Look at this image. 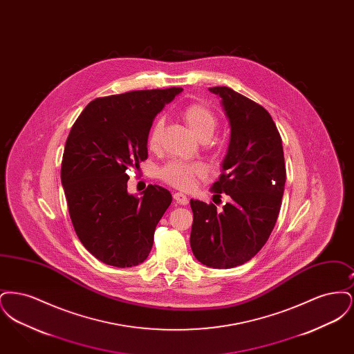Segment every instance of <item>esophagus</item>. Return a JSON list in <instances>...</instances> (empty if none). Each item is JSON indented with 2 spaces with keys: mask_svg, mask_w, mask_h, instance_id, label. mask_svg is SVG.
<instances>
[{
  "mask_svg": "<svg viewBox=\"0 0 354 354\" xmlns=\"http://www.w3.org/2000/svg\"><path fill=\"white\" fill-rule=\"evenodd\" d=\"M174 199H175V202L179 203V204H182V205H185V204L188 203V198L185 196V194H182V192H175V194H174Z\"/></svg>",
  "mask_w": 354,
  "mask_h": 354,
  "instance_id": "1",
  "label": "esophagus"
}]
</instances>
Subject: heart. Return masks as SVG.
<instances>
[{
	"instance_id": "1",
	"label": "heart",
	"mask_w": 354,
	"mask_h": 354,
	"mask_svg": "<svg viewBox=\"0 0 354 354\" xmlns=\"http://www.w3.org/2000/svg\"><path fill=\"white\" fill-rule=\"evenodd\" d=\"M182 118L185 120L188 130L199 140L203 138H211L216 129L218 120L212 110L204 103H191L185 106L182 111ZM163 130V122L159 119L152 124L151 131L149 135V146L155 149L159 143L160 135ZM205 175V169L202 165L194 163H180L174 162L169 163L165 169H160V178L174 187L189 189L195 185L198 178Z\"/></svg>"
}]
</instances>
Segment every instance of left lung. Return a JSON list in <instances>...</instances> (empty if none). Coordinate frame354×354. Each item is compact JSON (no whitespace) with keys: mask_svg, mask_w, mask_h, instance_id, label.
<instances>
[{"mask_svg":"<svg viewBox=\"0 0 354 354\" xmlns=\"http://www.w3.org/2000/svg\"><path fill=\"white\" fill-rule=\"evenodd\" d=\"M208 90L219 97L231 129L212 189L231 201L223 211L189 201L194 214L189 244L204 266L230 270L251 260L276 224L286 185L284 151L277 127L263 106L227 86Z\"/></svg>","mask_w":354,"mask_h":354,"instance_id":"obj_1","label":"left lung"}]
</instances>
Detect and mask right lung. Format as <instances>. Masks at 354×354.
Instances as JSON below:
<instances>
[{"instance_id":"obj_1","label":"right lung","mask_w":354,"mask_h":354,"mask_svg":"<svg viewBox=\"0 0 354 354\" xmlns=\"http://www.w3.org/2000/svg\"><path fill=\"white\" fill-rule=\"evenodd\" d=\"M182 91L169 87L98 98L70 130L61 166L70 219L84 248L107 266L135 267L151 251L172 196L156 185L142 196L130 194L127 169L147 159L152 120Z\"/></svg>"}]
</instances>
